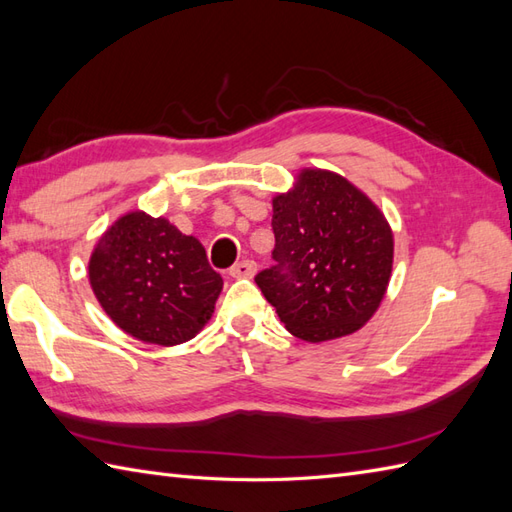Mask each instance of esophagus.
Returning a JSON list of instances; mask_svg holds the SVG:
<instances>
[{
	"mask_svg": "<svg viewBox=\"0 0 512 512\" xmlns=\"http://www.w3.org/2000/svg\"><path fill=\"white\" fill-rule=\"evenodd\" d=\"M256 273V263L254 260H241V263H236L232 269H230V276L232 278H252Z\"/></svg>",
	"mask_w": 512,
	"mask_h": 512,
	"instance_id": "1",
	"label": "esophagus"
}]
</instances>
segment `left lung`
<instances>
[{"label":"left lung","mask_w":512,"mask_h":512,"mask_svg":"<svg viewBox=\"0 0 512 512\" xmlns=\"http://www.w3.org/2000/svg\"><path fill=\"white\" fill-rule=\"evenodd\" d=\"M273 260L256 284L284 328L308 343L360 330L393 269V232L380 208L339 173L302 169L273 197Z\"/></svg>","instance_id":"1"}]
</instances>
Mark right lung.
Instances as JSON below:
<instances>
[{
	"label": "right lung",
	"instance_id": "add662e5",
	"mask_svg": "<svg viewBox=\"0 0 512 512\" xmlns=\"http://www.w3.org/2000/svg\"><path fill=\"white\" fill-rule=\"evenodd\" d=\"M89 282L123 332L165 347L191 341L213 317L223 289L195 236L143 210L119 217L99 236Z\"/></svg>",
	"mask_w": 512,
	"mask_h": 512
}]
</instances>
